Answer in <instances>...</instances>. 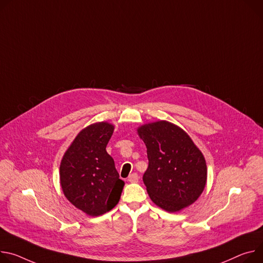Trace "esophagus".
<instances>
[{"label": "esophagus", "mask_w": 263, "mask_h": 263, "mask_svg": "<svg viewBox=\"0 0 263 263\" xmlns=\"http://www.w3.org/2000/svg\"><path fill=\"white\" fill-rule=\"evenodd\" d=\"M138 179H139V177H138V175L136 173H132L128 177V181L129 182H137Z\"/></svg>", "instance_id": "1"}]
</instances>
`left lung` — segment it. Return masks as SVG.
I'll list each match as a JSON object with an SVG mask.
<instances>
[{"mask_svg": "<svg viewBox=\"0 0 263 263\" xmlns=\"http://www.w3.org/2000/svg\"><path fill=\"white\" fill-rule=\"evenodd\" d=\"M149 160L142 180L152 201L168 212L191 205L202 193L206 164L202 153L179 127L156 122L137 130Z\"/></svg>", "mask_w": 263, "mask_h": 263, "instance_id": "8db88e82", "label": "left lung"}]
</instances>
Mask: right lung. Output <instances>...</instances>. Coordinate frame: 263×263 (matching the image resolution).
Segmentation results:
<instances>
[{
  "instance_id": "1",
  "label": "right lung",
  "mask_w": 263,
  "mask_h": 263,
  "mask_svg": "<svg viewBox=\"0 0 263 263\" xmlns=\"http://www.w3.org/2000/svg\"><path fill=\"white\" fill-rule=\"evenodd\" d=\"M113 129L104 122L85 128L61 162L60 178L65 196L90 216H100L112 210L125 184L106 151Z\"/></svg>"
}]
</instances>
